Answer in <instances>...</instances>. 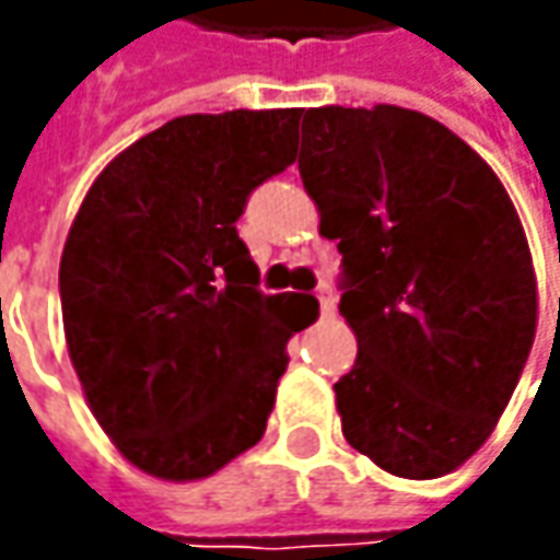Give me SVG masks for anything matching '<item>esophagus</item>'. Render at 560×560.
<instances>
[{"mask_svg":"<svg viewBox=\"0 0 560 560\" xmlns=\"http://www.w3.org/2000/svg\"><path fill=\"white\" fill-rule=\"evenodd\" d=\"M317 302H320V314H324V317H334L336 295L330 287H320V290H317Z\"/></svg>","mask_w":560,"mask_h":560,"instance_id":"obj_1","label":"esophagus"}]
</instances>
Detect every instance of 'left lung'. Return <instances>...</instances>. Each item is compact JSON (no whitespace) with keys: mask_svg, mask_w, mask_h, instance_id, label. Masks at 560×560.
<instances>
[{"mask_svg":"<svg viewBox=\"0 0 560 560\" xmlns=\"http://www.w3.org/2000/svg\"><path fill=\"white\" fill-rule=\"evenodd\" d=\"M299 174L358 339L334 386L342 436L405 480L452 474L495 430L536 336L517 208L462 137L398 105L308 108Z\"/></svg>","mask_w":560,"mask_h":560,"instance_id":"left-lung-1","label":"left lung"}]
</instances>
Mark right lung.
Wrapping results in <instances>:
<instances>
[{
	"label": "right lung",
	"mask_w": 560,
	"mask_h": 560,
	"mask_svg": "<svg viewBox=\"0 0 560 560\" xmlns=\"http://www.w3.org/2000/svg\"><path fill=\"white\" fill-rule=\"evenodd\" d=\"M302 108L184 115L105 164L68 230L58 287L86 405L142 474L189 483L265 436L287 342L317 317L258 292L236 233L287 171Z\"/></svg>",
	"instance_id": "obj_1"
}]
</instances>
